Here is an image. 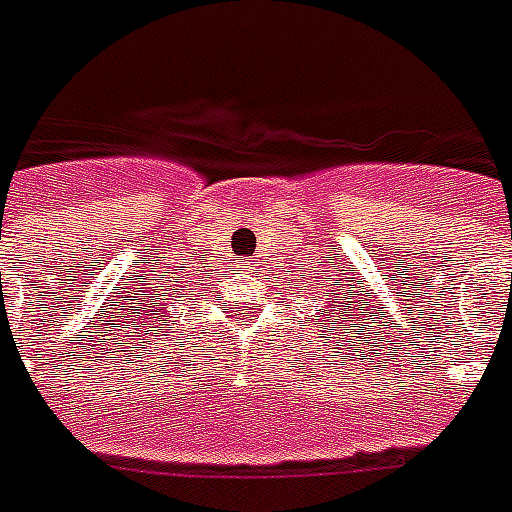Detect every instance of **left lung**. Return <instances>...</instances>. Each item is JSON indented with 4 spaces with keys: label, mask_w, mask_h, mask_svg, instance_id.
Returning a JSON list of instances; mask_svg holds the SVG:
<instances>
[{
    "label": "left lung",
    "mask_w": 512,
    "mask_h": 512,
    "mask_svg": "<svg viewBox=\"0 0 512 512\" xmlns=\"http://www.w3.org/2000/svg\"><path fill=\"white\" fill-rule=\"evenodd\" d=\"M327 295H333V298H327V308H322L325 311V317H322V322H317V325H354L357 319H360V311L365 314V306L368 303H362L360 309L356 306L357 295H349V292H341V298H338V292L335 290H327ZM284 300V298H282Z\"/></svg>",
    "instance_id": "8db88e82"
}]
</instances>
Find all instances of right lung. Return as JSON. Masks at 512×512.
<instances>
[{
    "mask_svg": "<svg viewBox=\"0 0 512 512\" xmlns=\"http://www.w3.org/2000/svg\"><path fill=\"white\" fill-rule=\"evenodd\" d=\"M182 268H185V265H182ZM182 268H179V271H182ZM177 279H179V276H177Z\"/></svg>",
    "mask_w": 512,
    "mask_h": 512,
    "instance_id": "1",
    "label": "right lung"
}]
</instances>
